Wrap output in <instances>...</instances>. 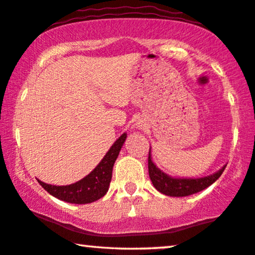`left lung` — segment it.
<instances>
[{
	"label": "left lung",
	"mask_w": 255,
	"mask_h": 255,
	"mask_svg": "<svg viewBox=\"0 0 255 255\" xmlns=\"http://www.w3.org/2000/svg\"><path fill=\"white\" fill-rule=\"evenodd\" d=\"M226 166L227 165L223 166L217 173L209 175V177L199 179H174L168 177L158 167H156L150 158V151L149 156H148V172H149L152 185L159 193L167 196H173V197H183V196H189L204 190L205 188L211 186L220 178Z\"/></svg>",
	"instance_id": "8db88e82"
}]
</instances>
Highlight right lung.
<instances>
[{
    "label": "right lung",
    "mask_w": 255,
    "mask_h": 255,
    "mask_svg": "<svg viewBox=\"0 0 255 255\" xmlns=\"http://www.w3.org/2000/svg\"><path fill=\"white\" fill-rule=\"evenodd\" d=\"M127 134H122L115 141L103 160L87 177L69 186L48 185L38 180V183L54 197L60 201L74 203V204H88L96 202L107 193L112 180L113 166L120 154Z\"/></svg>",
    "instance_id": "1"
}]
</instances>
